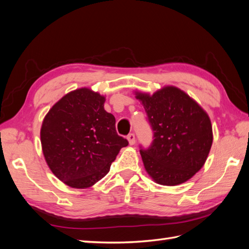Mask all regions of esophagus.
Returning <instances> with one entry per match:
<instances>
[{"label": "esophagus", "mask_w": 249, "mask_h": 249, "mask_svg": "<svg viewBox=\"0 0 249 249\" xmlns=\"http://www.w3.org/2000/svg\"><path fill=\"white\" fill-rule=\"evenodd\" d=\"M127 141H129L130 145H134L135 144V142H136V138H135V135L133 133L127 135Z\"/></svg>", "instance_id": "34e87169"}]
</instances>
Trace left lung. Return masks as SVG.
<instances>
[{"label": "left lung", "mask_w": 249, "mask_h": 249, "mask_svg": "<svg viewBox=\"0 0 249 249\" xmlns=\"http://www.w3.org/2000/svg\"><path fill=\"white\" fill-rule=\"evenodd\" d=\"M154 131L153 145L140 150L143 165L155 183L177 186L190 179L205 165L213 143L208 113L176 86L153 94L134 91Z\"/></svg>", "instance_id": "left-lung-1"}]
</instances>
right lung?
<instances>
[{
	"mask_svg": "<svg viewBox=\"0 0 249 249\" xmlns=\"http://www.w3.org/2000/svg\"><path fill=\"white\" fill-rule=\"evenodd\" d=\"M106 96L82 87L66 93L42 120L40 142L49 168L65 185L86 189L110 170L129 142L115 130V117L104 109Z\"/></svg>",
	"mask_w": 249,
	"mask_h": 249,
	"instance_id": "1",
	"label": "right lung"
}]
</instances>
